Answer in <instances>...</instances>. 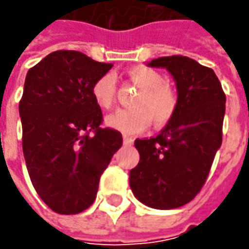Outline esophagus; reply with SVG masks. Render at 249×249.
I'll list each match as a JSON object with an SVG mask.
<instances>
[{
  "label": "esophagus",
  "instance_id": "34e87169",
  "mask_svg": "<svg viewBox=\"0 0 249 249\" xmlns=\"http://www.w3.org/2000/svg\"><path fill=\"white\" fill-rule=\"evenodd\" d=\"M123 142H124V144H131V142H133V139L129 137V136H123Z\"/></svg>",
  "mask_w": 249,
  "mask_h": 249
}]
</instances>
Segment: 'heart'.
Wrapping results in <instances>:
<instances>
[{"mask_svg":"<svg viewBox=\"0 0 249 249\" xmlns=\"http://www.w3.org/2000/svg\"><path fill=\"white\" fill-rule=\"evenodd\" d=\"M130 80L140 90L131 100V108L115 110L105 119L110 129L124 134H134L145 130L154 120L155 124H165L177 109L176 91L166 83L165 76L148 66H133L127 71ZM118 92L116 79L112 73H104L91 86V97L101 109H110Z\"/></svg>","mask_w":249,"mask_h":249,"instance_id":"heart-1","label":"heart"}]
</instances>
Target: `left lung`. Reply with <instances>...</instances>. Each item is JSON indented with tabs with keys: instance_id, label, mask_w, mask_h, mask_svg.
Listing matches in <instances>:
<instances>
[{
	"instance_id": "left-lung-1",
	"label": "left lung",
	"mask_w": 249,
	"mask_h": 249,
	"mask_svg": "<svg viewBox=\"0 0 249 249\" xmlns=\"http://www.w3.org/2000/svg\"><path fill=\"white\" fill-rule=\"evenodd\" d=\"M177 86V109L157 137L137 139L140 162L130 170L137 199L155 209L188 204L205 184L222 145L226 94L211 68L183 55L152 59Z\"/></svg>"
}]
</instances>
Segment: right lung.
Masks as SVG:
<instances>
[{
  "label": "right lung",
  "instance_id": "right-lung-1",
  "mask_svg": "<svg viewBox=\"0 0 249 249\" xmlns=\"http://www.w3.org/2000/svg\"><path fill=\"white\" fill-rule=\"evenodd\" d=\"M112 63L79 51H53L29 69L19 102L22 147L34 190L53 212L76 215L95 201L101 175L122 147L102 129L91 86Z\"/></svg>",
  "mask_w": 249,
  "mask_h": 249
}]
</instances>
